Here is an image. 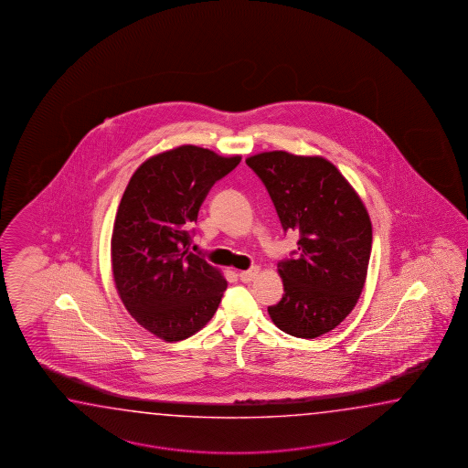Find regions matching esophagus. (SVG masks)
<instances>
[{"label": "esophagus", "mask_w": 468, "mask_h": 468, "mask_svg": "<svg viewBox=\"0 0 468 468\" xmlns=\"http://www.w3.org/2000/svg\"><path fill=\"white\" fill-rule=\"evenodd\" d=\"M257 274H259V267H250L248 271H240V272H239V279H240L242 282H250V281L256 279Z\"/></svg>", "instance_id": "obj_1"}]
</instances>
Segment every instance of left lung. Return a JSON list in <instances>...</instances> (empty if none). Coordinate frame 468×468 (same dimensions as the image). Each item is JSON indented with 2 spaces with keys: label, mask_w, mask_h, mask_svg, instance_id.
I'll use <instances>...</instances> for the list:
<instances>
[{
  "label": "left lung",
  "mask_w": 468,
  "mask_h": 468,
  "mask_svg": "<svg viewBox=\"0 0 468 468\" xmlns=\"http://www.w3.org/2000/svg\"><path fill=\"white\" fill-rule=\"evenodd\" d=\"M266 186L282 229L299 234L295 259L281 261V303L267 307L285 334L315 339L356 307L366 284L372 222L339 169L322 156L267 151L246 159Z\"/></svg>",
  "instance_id": "8db88e82"
}]
</instances>
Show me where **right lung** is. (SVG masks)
<instances>
[{
	"label": "right lung",
	"instance_id": "right-lung-1",
	"mask_svg": "<svg viewBox=\"0 0 468 468\" xmlns=\"http://www.w3.org/2000/svg\"><path fill=\"white\" fill-rule=\"evenodd\" d=\"M240 156L184 144L149 157L131 176L111 236L116 291L133 319L165 342L211 321L228 281L189 250V226L212 186Z\"/></svg>",
	"mask_w": 468,
	"mask_h": 468
}]
</instances>
